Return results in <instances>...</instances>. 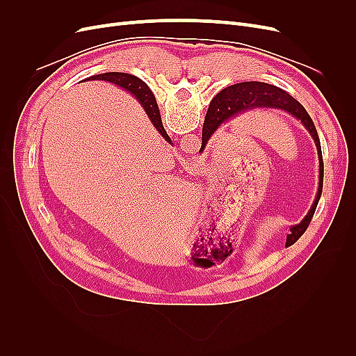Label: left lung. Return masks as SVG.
<instances>
[{
	"label": "left lung",
	"instance_id": "1",
	"mask_svg": "<svg viewBox=\"0 0 356 356\" xmlns=\"http://www.w3.org/2000/svg\"><path fill=\"white\" fill-rule=\"evenodd\" d=\"M284 110L294 115L297 120L303 123V126L307 129L309 134L314 138L318 149V157H319V186L316 197L314 200V204L309 209L306 217L300 221V224L293 225L291 227V233L286 236V243L285 246H291L296 243L301 234H303L307 229V225L312 221V217L316 211L318 202L322 193V184H324V161H322V152H321V143L319 136L316 132V127L312 122L310 115L305 110V106L301 105L298 101H296L293 96L286 93L285 90L276 88V86L260 83V81H246L230 86V88L222 89L217 96L213 98L212 102V115L207 127L203 126L202 132V148L200 152L204 149V145L209 141L211 135L217 131V127L224 123L225 120H230V118L238 117L239 114H243L246 111H254V110Z\"/></svg>",
	"mask_w": 356,
	"mask_h": 356
}]
</instances>
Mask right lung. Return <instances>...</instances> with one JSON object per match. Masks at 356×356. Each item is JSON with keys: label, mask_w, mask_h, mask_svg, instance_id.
<instances>
[{"label": "right lung", "mask_w": 356, "mask_h": 356, "mask_svg": "<svg viewBox=\"0 0 356 356\" xmlns=\"http://www.w3.org/2000/svg\"><path fill=\"white\" fill-rule=\"evenodd\" d=\"M89 80L110 81V83L120 86V88L131 92L139 101V104L143 105V108L145 110L148 118L152 120V123L157 129V132L163 136L168 143H170V138L168 136L163 124H161V117H160V111H159L154 95L143 80L136 79L135 75L124 74V72H105V74H99V75H93V77H90Z\"/></svg>", "instance_id": "obj_1"}]
</instances>
